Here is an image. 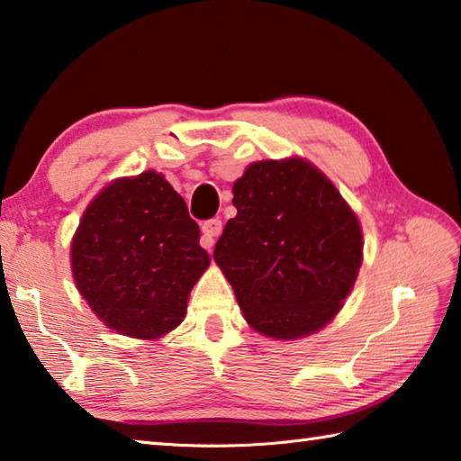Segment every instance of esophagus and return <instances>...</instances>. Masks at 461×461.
<instances>
[{
  "instance_id": "34e87169",
  "label": "esophagus",
  "mask_w": 461,
  "mask_h": 461,
  "mask_svg": "<svg viewBox=\"0 0 461 461\" xmlns=\"http://www.w3.org/2000/svg\"><path fill=\"white\" fill-rule=\"evenodd\" d=\"M221 230H223V223H221L220 217H212V220H207V221L202 225V231H203L202 246H203L205 249H212L213 244H215V238L220 236Z\"/></svg>"
}]
</instances>
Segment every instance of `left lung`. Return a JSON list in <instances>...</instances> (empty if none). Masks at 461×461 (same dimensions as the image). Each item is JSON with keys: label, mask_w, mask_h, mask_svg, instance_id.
<instances>
[{"label": "left lung", "mask_w": 461, "mask_h": 461, "mask_svg": "<svg viewBox=\"0 0 461 461\" xmlns=\"http://www.w3.org/2000/svg\"><path fill=\"white\" fill-rule=\"evenodd\" d=\"M238 213L213 259L252 329L312 334L339 312L363 262V233L337 187L303 158L259 161L233 183Z\"/></svg>", "instance_id": "obj_1"}]
</instances>
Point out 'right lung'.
Returning <instances> with one entry per match:
<instances>
[{"label":"right lung","instance_id":"add662e5","mask_svg":"<svg viewBox=\"0 0 461 461\" xmlns=\"http://www.w3.org/2000/svg\"><path fill=\"white\" fill-rule=\"evenodd\" d=\"M199 225L163 175L108 185L82 215L72 241L80 294L108 329L158 339L187 311V298L209 256Z\"/></svg>","mask_w":461,"mask_h":461}]
</instances>
